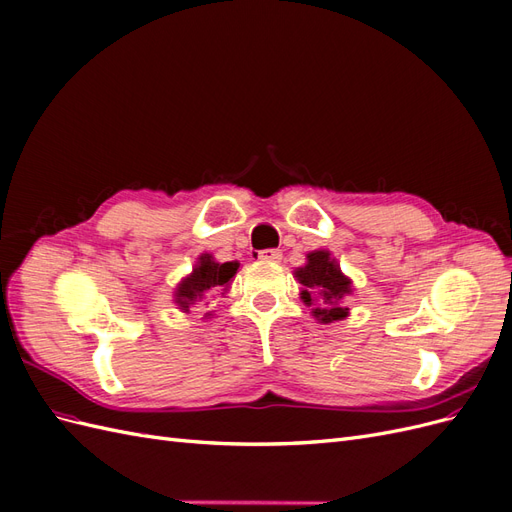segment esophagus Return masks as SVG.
I'll return each mask as SVG.
<instances>
[{
    "instance_id": "obj_1",
    "label": "esophagus",
    "mask_w": 512,
    "mask_h": 512,
    "mask_svg": "<svg viewBox=\"0 0 512 512\" xmlns=\"http://www.w3.org/2000/svg\"><path fill=\"white\" fill-rule=\"evenodd\" d=\"M258 258L265 260V262H277V260H282V252H280V250H273V247H269V250L258 252Z\"/></svg>"
}]
</instances>
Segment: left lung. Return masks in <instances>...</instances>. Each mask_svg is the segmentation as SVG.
Listing matches in <instances>:
<instances>
[{"mask_svg": "<svg viewBox=\"0 0 512 512\" xmlns=\"http://www.w3.org/2000/svg\"><path fill=\"white\" fill-rule=\"evenodd\" d=\"M299 282L305 286L301 290L303 303L312 305L318 301L320 307L314 309V316L320 322H333L348 316L342 297L350 294V280L339 271V265L329 252H312L307 256V265L297 271Z\"/></svg>", "mask_w": 512, "mask_h": 512, "instance_id": "1", "label": "left lung"}]
</instances>
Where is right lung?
<instances>
[{"mask_svg": "<svg viewBox=\"0 0 512 512\" xmlns=\"http://www.w3.org/2000/svg\"><path fill=\"white\" fill-rule=\"evenodd\" d=\"M239 262H220L211 260L209 254L200 256V262L196 265L194 273L190 277L179 284L177 288V303L181 305V309L190 312V305L196 301H207L209 297H213L215 292L226 290L228 282L232 280V275L237 273Z\"/></svg>", "mask_w": 512, "mask_h": 512, "instance_id": "add662e5", "label": "right lung"}]
</instances>
